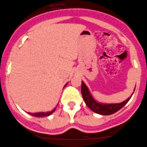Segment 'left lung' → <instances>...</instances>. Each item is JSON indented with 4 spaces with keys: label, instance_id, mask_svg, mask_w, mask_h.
I'll list each match as a JSON object with an SVG mask.
<instances>
[{
    "label": "left lung",
    "instance_id": "left-lung-1",
    "mask_svg": "<svg viewBox=\"0 0 147 147\" xmlns=\"http://www.w3.org/2000/svg\"><path fill=\"white\" fill-rule=\"evenodd\" d=\"M82 94L83 99L85 102L86 105L90 108V109L97 114H101V115H110L114 113L117 112L121 109L130 99V97L125 100V101L119 103H109V104H105V103H98L92 98V95L90 94L88 88L84 84V82H82Z\"/></svg>",
    "mask_w": 147,
    "mask_h": 147
}]
</instances>
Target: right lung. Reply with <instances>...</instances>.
Returning a JSON list of instances; mask_svg holds the SVG:
<instances>
[{"label": "right lung", "mask_w": 147, "mask_h": 147, "mask_svg": "<svg viewBox=\"0 0 147 147\" xmlns=\"http://www.w3.org/2000/svg\"><path fill=\"white\" fill-rule=\"evenodd\" d=\"M66 85H67V84L65 85V87ZM55 109H56V108H55V109H54L52 111H49V112H38V113H29L28 112V114H30V115H32V116H33V117H47V116H49L50 114H52V113L55 111Z\"/></svg>", "instance_id": "1"}]
</instances>
